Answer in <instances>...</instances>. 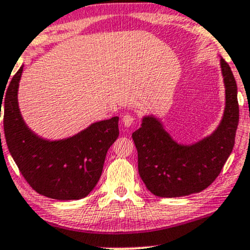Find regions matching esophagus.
Instances as JSON below:
<instances>
[{
    "label": "esophagus",
    "mask_w": 250,
    "mask_h": 250,
    "mask_svg": "<svg viewBox=\"0 0 250 250\" xmlns=\"http://www.w3.org/2000/svg\"><path fill=\"white\" fill-rule=\"evenodd\" d=\"M122 122L125 127H130V125L135 122V116L130 115V114H125V115H123L122 117Z\"/></svg>",
    "instance_id": "esophagus-1"
}]
</instances>
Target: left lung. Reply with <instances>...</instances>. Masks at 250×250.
<instances>
[{"label": "left lung", "mask_w": 250, "mask_h": 250, "mask_svg": "<svg viewBox=\"0 0 250 250\" xmlns=\"http://www.w3.org/2000/svg\"><path fill=\"white\" fill-rule=\"evenodd\" d=\"M226 87L222 121L210 136L191 146L179 145L154 116L143 117L133 133L139 156V173L150 193L180 197L200 193L214 182L233 151L239 125L237 85L230 67L221 59Z\"/></svg>", "instance_id": "1"}]
</instances>
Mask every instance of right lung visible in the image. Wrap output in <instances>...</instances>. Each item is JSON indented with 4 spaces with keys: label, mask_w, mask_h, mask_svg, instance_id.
Segmentation results:
<instances>
[{
    "label": "right lung",
    "mask_w": 250,
    "mask_h": 250,
    "mask_svg": "<svg viewBox=\"0 0 250 250\" xmlns=\"http://www.w3.org/2000/svg\"><path fill=\"white\" fill-rule=\"evenodd\" d=\"M22 70L23 67L11 77L5 93L0 94L4 137L11 156L39 194L61 201L83 199L99 182L108 149L119 136V117L93 123L69 139L43 140L25 125L20 114L17 89Z\"/></svg>",
    "instance_id": "obj_1"
}]
</instances>
